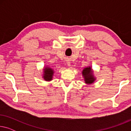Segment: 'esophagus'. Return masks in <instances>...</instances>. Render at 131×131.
I'll list each match as a JSON object with an SVG mask.
<instances>
[{
    "mask_svg": "<svg viewBox=\"0 0 131 131\" xmlns=\"http://www.w3.org/2000/svg\"><path fill=\"white\" fill-rule=\"evenodd\" d=\"M67 64H68V66H70V62H68V63H67Z\"/></svg>",
    "mask_w": 131,
    "mask_h": 131,
    "instance_id": "esophagus-1",
    "label": "esophagus"
}]
</instances>
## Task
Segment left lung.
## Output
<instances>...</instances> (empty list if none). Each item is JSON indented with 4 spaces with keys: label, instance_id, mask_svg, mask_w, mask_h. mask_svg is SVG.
<instances>
[{
    "label": "left lung",
    "instance_id": "obj_1",
    "mask_svg": "<svg viewBox=\"0 0 131 131\" xmlns=\"http://www.w3.org/2000/svg\"><path fill=\"white\" fill-rule=\"evenodd\" d=\"M82 74H83L86 83H92L95 80V79L94 77V75L92 74V71L91 67L85 68L82 71Z\"/></svg>",
    "mask_w": 131,
    "mask_h": 131
}]
</instances>
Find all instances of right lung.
Instances as JSON below:
<instances>
[{"instance_id":"right-lung-1","label":"right lung","mask_w":131,"mask_h":131,"mask_svg":"<svg viewBox=\"0 0 131 131\" xmlns=\"http://www.w3.org/2000/svg\"><path fill=\"white\" fill-rule=\"evenodd\" d=\"M53 74V70L50 67H46L44 69L43 79L46 81H50L52 79Z\"/></svg>"}]
</instances>
